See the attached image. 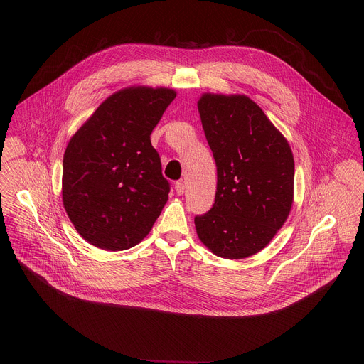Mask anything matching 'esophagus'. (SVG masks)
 <instances>
[{
    "label": "esophagus",
    "mask_w": 364,
    "mask_h": 364,
    "mask_svg": "<svg viewBox=\"0 0 364 364\" xmlns=\"http://www.w3.org/2000/svg\"><path fill=\"white\" fill-rule=\"evenodd\" d=\"M174 188H176V193H177L178 196L184 194V183H183V181H177V183L174 184Z\"/></svg>",
    "instance_id": "1"
}]
</instances>
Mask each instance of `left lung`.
Returning a JSON list of instances; mask_svg holds the SVG:
<instances>
[{
	"mask_svg": "<svg viewBox=\"0 0 364 364\" xmlns=\"http://www.w3.org/2000/svg\"><path fill=\"white\" fill-rule=\"evenodd\" d=\"M198 112L218 167V191L212 209L194 218L197 235L220 257L252 256L271 242L289 215L291 148L247 96L205 93Z\"/></svg>",
	"mask_w": 364,
	"mask_h": 364,
	"instance_id": "8db88e82",
	"label": "left lung"
}]
</instances>
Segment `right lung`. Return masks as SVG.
<instances>
[{"mask_svg":"<svg viewBox=\"0 0 364 364\" xmlns=\"http://www.w3.org/2000/svg\"><path fill=\"white\" fill-rule=\"evenodd\" d=\"M171 89L128 87L100 103L63 157V204L79 235L105 250L138 245L168 200L149 135L174 100Z\"/></svg>","mask_w":364,"mask_h":364,"instance_id":"right-lung-1","label":"right lung"}]
</instances>
